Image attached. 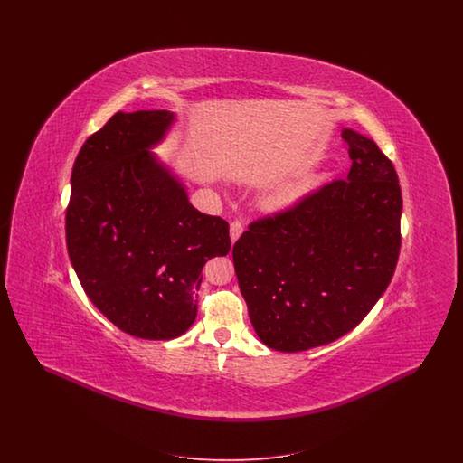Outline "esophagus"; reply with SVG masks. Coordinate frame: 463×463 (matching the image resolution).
<instances>
[{"label": "esophagus", "instance_id": "1", "mask_svg": "<svg viewBox=\"0 0 463 463\" xmlns=\"http://www.w3.org/2000/svg\"><path fill=\"white\" fill-rule=\"evenodd\" d=\"M229 234H231V241H238V240H240V236L242 234L241 222H232V223H231V229H229Z\"/></svg>", "mask_w": 463, "mask_h": 463}]
</instances>
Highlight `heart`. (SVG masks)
I'll list each match as a JSON object with an SVG mask.
<instances>
[{
    "label": "heart",
    "instance_id": "heart-1",
    "mask_svg": "<svg viewBox=\"0 0 463 463\" xmlns=\"http://www.w3.org/2000/svg\"><path fill=\"white\" fill-rule=\"evenodd\" d=\"M308 184L306 180H288L272 187L264 196V206L270 212L285 213L293 210L308 194Z\"/></svg>",
    "mask_w": 463,
    "mask_h": 463
}]
</instances>
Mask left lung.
Here are the masks:
<instances>
[{
  "instance_id": "1",
  "label": "left lung",
  "mask_w": 463,
  "mask_h": 463,
  "mask_svg": "<svg viewBox=\"0 0 463 463\" xmlns=\"http://www.w3.org/2000/svg\"><path fill=\"white\" fill-rule=\"evenodd\" d=\"M353 159L293 210L253 222L232 260L259 338L281 353L326 345L355 328L387 289L401 248L396 170L372 138L342 130Z\"/></svg>"
}]
</instances>
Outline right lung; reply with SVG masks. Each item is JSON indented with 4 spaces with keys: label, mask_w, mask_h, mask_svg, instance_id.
Wrapping results in <instances>:
<instances>
[{
    "label": "right lung",
    "mask_w": 463,
    "mask_h": 463,
    "mask_svg": "<svg viewBox=\"0 0 463 463\" xmlns=\"http://www.w3.org/2000/svg\"><path fill=\"white\" fill-rule=\"evenodd\" d=\"M174 123L170 110L116 112L83 144L71 175V264L91 304L144 340L193 326L203 265L231 250L229 223L198 212L151 151Z\"/></svg>",
    "instance_id": "obj_1"
}]
</instances>
